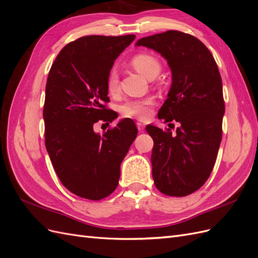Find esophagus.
I'll list each match as a JSON object with an SVG mask.
<instances>
[{"label": "esophagus", "instance_id": "obj_1", "mask_svg": "<svg viewBox=\"0 0 258 258\" xmlns=\"http://www.w3.org/2000/svg\"><path fill=\"white\" fill-rule=\"evenodd\" d=\"M137 127H138L139 131H143L145 128V124L142 121H137Z\"/></svg>", "mask_w": 258, "mask_h": 258}]
</instances>
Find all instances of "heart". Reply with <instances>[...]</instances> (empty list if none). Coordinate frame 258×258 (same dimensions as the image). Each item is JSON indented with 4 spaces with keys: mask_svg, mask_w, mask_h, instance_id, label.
<instances>
[{
    "mask_svg": "<svg viewBox=\"0 0 258 258\" xmlns=\"http://www.w3.org/2000/svg\"><path fill=\"white\" fill-rule=\"evenodd\" d=\"M131 66L139 73H141L147 79H154L160 72V62L154 54L148 52H139L131 59ZM106 87L111 93H116L119 88L118 72L116 69H112L106 79ZM154 100L150 97L143 99H131L127 100L120 105V112L124 117L138 118L145 120L152 113V105Z\"/></svg>",
    "mask_w": 258,
    "mask_h": 258,
    "instance_id": "heart-1",
    "label": "heart"
}]
</instances>
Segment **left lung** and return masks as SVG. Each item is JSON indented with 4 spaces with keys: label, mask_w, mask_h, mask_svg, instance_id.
<instances>
[{
    "label": "left lung",
    "mask_w": 258,
    "mask_h": 258,
    "mask_svg": "<svg viewBox=\"0 0 258 258\" xmlns=\"http://www.w3.org/2000/svg\"><path fill=\"white\" fill-rule=\"evenodd\" d=\"M137 46L159 52L172 72L158 118L179 127L172 134L147 124L146 131L154 141L155 186L167 196L184 197L207 182L215 165L225 113L221 74L207 46L190 34L169 30L143 37Z\"/></svg>",
    "instance_id": "left-lung-1"
}]
</instances>
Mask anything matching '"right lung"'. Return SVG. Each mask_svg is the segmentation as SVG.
I'll list each match as a JSON object with an SVG mask.
<instances>
[{
  "label": "right lung",
  "instance_id": "add662e5",
  "mask_svg": "<svg viewBox=\"0 0 258 258\" xmlns=\"http://www.w3.org/2000/svg\"><path fill=\"white\" fill-rule=\"evenodd\" d=\"M136 35H88L61 49L46 84L45 145L62 185L74 195L101 200L116 189L120 163L138 135L135 121L121 119L102 136L97 122L110 124L106 79L115 59Z\"/></svg>",
  "mask_w": 258,
  "mask_h": 258
}]
</instances>
